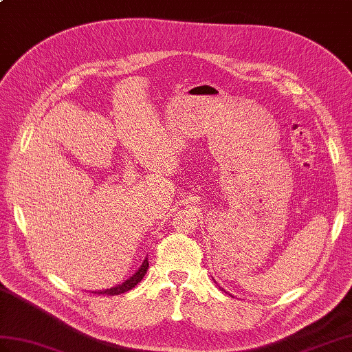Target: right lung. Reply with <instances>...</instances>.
Listing matches in <instances>:
<instances>
[{
	"instance_id": "1",
	"label": "right lung",
	"mask_w": 352,
	"mask_h": 352,
	"mask_svg": "<svg viewBox=\"0 0 352 352\" xmlns=\"http://www.w3.org/2000/svg\"><path fill=\"white\" fill-rule=\"evenodd\" d=\"M148 267H149V261H148V258L143 261V264L140 265V269L137 270L134 275L128 279V280H125L124 284H121V285H118V287H113V288H110V289H104V291H96V293L94 294H102V296H118V294H122V293H126V291H130V289H133L137 284H139V282L143 279V276L146 275V272H148Z\"/></svg>"
}]
</instances>
